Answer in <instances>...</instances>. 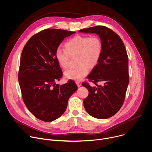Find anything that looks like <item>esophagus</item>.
<instances>
[{
    "label": "esophagus",
    "instance_id": "34e87169",
    "mask_svg": "<svg viewBox=\"0 0 152 152\" xmlns=\"http://www.w3.org/2000/svg\"><path fill=\"white\" fill-rule=\"evenodd\" d=\"M76 85H77V86H78V87H79V86H81V83L80 82H79V81H76Z\"/></svg>",
    "mask_w": 152,
    "mask_h": 152
}]
</instances>
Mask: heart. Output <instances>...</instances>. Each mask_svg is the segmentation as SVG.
<instances>
[{
    "label": "heart",
    "mask_w": 152,
    "mask_h": 152,
    "mask_svg": "<svg viewBox=\"0 0 152 152\" xmlns=\"http://www.w3.org/2000/svg\"><path fill=\"white\" fill-rule=\"evenodd\" d=\"M65 50L58 49L55 58L59 66L67 69L71 57L77 55L79 67L70 69L64 73L67 79L80 80L89 73V67L94 68L100 61L103 52V43L98 36L77 35L69 39L64 45Z\"/></svg>",
    "instance_id": "obj_1"
}]
</instances>
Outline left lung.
I'll list each match as a JSON object with an SVG mask.
<instances>
[{"instance_id": "left-lung-1", "label": "left lung", "mask_w": 152, "mask_h": 152, "mask_svg": "<svg viewBox=\"0 0 152 152\" xmlns=\"http://www.w3.org/2000/svg\"><path fill=\"white\" fill-rule=\"evenodd\" d=\"M79 31L96 34L103 43L100 61L87 77L95 86L82 83L89 91L83 100L84 107L93 117L108 118L122 106L129 84L128 56L124 45L115 32L106 26H94ZM99 81L104 85H98L96 83Z\"/></svg>"}]
</instances>
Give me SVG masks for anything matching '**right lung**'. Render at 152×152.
<instances>
[{
  "label": "right lung",
  "instance_id": "obj_1",
  "mask_svg": "<svg viewBox=\"0 0 152 152\" xmlns=\"http://www.w3.org/2000/svg\"><path fill=\"white\" fill-rule=\"evenodd\" d=\"M75 32L46 29L34 35L22 50L18 82L23 102L37 118L52 121L66 111L69 97L77 90L72 80L56 84L62 76L55 52L65 38Z\"/></svg>",
  "mask_w": 152,
  "mask_h": 152
}]
</instances>
